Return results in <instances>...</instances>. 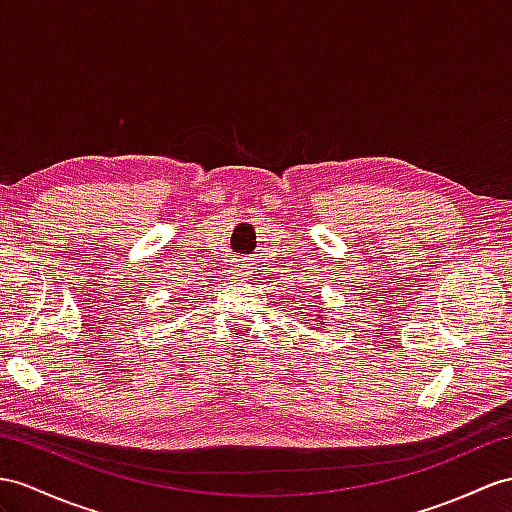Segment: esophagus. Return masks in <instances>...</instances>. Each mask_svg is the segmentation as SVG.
<instances>
[{
	"instance_id": "obj_1",
	"label": "esophagus",
	"mask_w": 512,
	"mask_h": 512,
	"mask_svg": "<svg viewBox=\"0 0 512 512\" xmlns=\"http://www.w3.org/2000/svg\"><path fill=\"white\" fill-rule=\"evenodd\" d=\"M243 278H247V273H245V271H243Z\"/></svg>"
}]
</instances>
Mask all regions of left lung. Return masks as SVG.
Segmentation results:
<instances>
[{"mask_svg": "<svg viewBox=\"0 0 512 512\" xmlns=\"http://www.w3.org/2000/svg\"><path fill=\"white\" fill-rule=\"evenodd\" d=\"M317 319H321V323H323V326H326V323H328V321H323V317H321V315H317Z\"/></svg>", "mask_w": 512, "mask_h": 512, "instance_id": "obj_1", "label": "left lung"}]
</instances>
